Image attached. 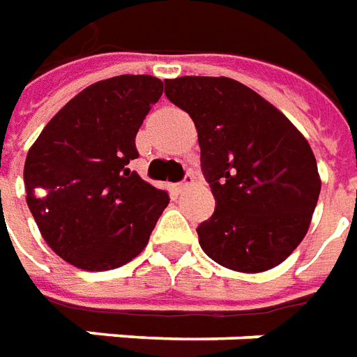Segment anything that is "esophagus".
Here are the masks:
<instances>
[{
    "label": "esophagus",
    "instance_id": "obj_1",
    "mask_svg": "<svg viewBox=\"0 0 357 357\" xmlns=\"http://www.w3.org/2000/svg\"><path fill=\"white\" fill-rule=\"evenodd\" d=\"M192 184H194V174L186 173L184 174V181L183 183H178V186H176V188H178V192H184V190H188Z\"/></svg>",
    "mask_w": 357,
    "mask_h": 357
}]
</instances>
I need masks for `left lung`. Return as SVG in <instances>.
<instances>
[{
    "mask_svg": "<svg viewBox=\"0 0 357 357\" xmlns=\"http://www.w3.org/2000/svg\"><path fill=\"white\" fill-rule=\"evenodd\" d=\"M169 102L196 125L213 215L199 246L227 269L261 273L304 240L321 192L310 144L277 107L227 77L165 80Z\"/></svg>",
    "mask_w": 357,
    "mask_h": 357,
    "instance_id": "8db88e82",
    "label": "left lung"
}]
</instances>
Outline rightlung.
Segmentation results:
<instances>
[{
	"mask_svg": "<svg viewBox=\"0 0 357 357\" xmlns=\"http://www.w3.org/2000/svg\"><path fill=\"white\" fill-rule=\"evenodd\" d=\"M163 82L150 75L100 80L45 125L24 161L26 204L55 254L107 271L142 252L169 194L128 165L136 132Z\"/></svg>",
	"mask_w": 357,
	"mask_h": 357,
	"instance_id": "right-lung-1",
	"label": "right lung"
}]
</instances>
